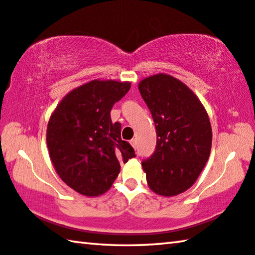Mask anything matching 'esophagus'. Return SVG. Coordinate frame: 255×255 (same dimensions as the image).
Returning <instances> with one entry per match:
<instances>
[{"label":"esophagus","mask_w":255,"mask_h":255,"mask_svg":"<svg viewBox=\"0 0 255 255\" xmlns=\"http://www.w3.org/2000/svg\"><path fill=\"white\" fill-rule=\"evenodd\" d=\"M130 144H131V146H132V147L133 148H137V143H136V139H135V138H133V139H131L130 140Z\"/></svg>","instance_id":"esophagus-1"}]
</instances>
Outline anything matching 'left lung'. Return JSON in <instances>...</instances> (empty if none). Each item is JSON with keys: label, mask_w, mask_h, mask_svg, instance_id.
<instances>
[{"label": "left lung", "mask_w": 255, "mask_h": 255, "mask_svg": "<svg viewBox=\"0 0 255 255\" xmlns=\"http://www.w3.org/2000/svg\"><path fill=\"white\" fill-rule=\"evenodd\" d=\"M140 96L156 128V147L141 162L155 193L171 197L196 182L208 161L211 126L199 99L182 82L166 74L143 80Z\"/></svg>", "instance_id": "1"}]
</instances>
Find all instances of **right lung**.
Returning <instances> with one entry per match:
<instances>
[{
	"instance_id": "add662e5",
	"label": "right lung",
	"mask_w": 255,
	"mask_h": 255,
	"mask_svg": "<svg viewBox=\"0 0 255 255\" xmlns=\"http://www.w3.org/2000/svg\"><path fill=\"white\" fill-rule=\"evenodd\" d=\"M129 89V82L94 80L68 93L51 115L47 127L51 162L59 178L81 195L108 191L120 162L136 156L122 139V124L110 117L112 107Z\"/></svg>"
}]
</instances>
